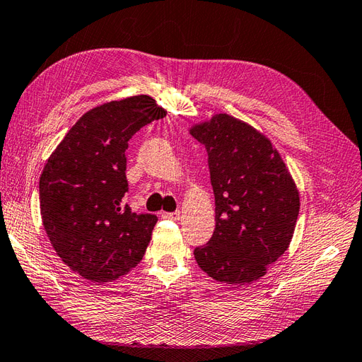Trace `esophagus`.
Segmentation results:
<instances>
[{
	"label": "esophagus",
	"instance_id": "obj_1",
	"mask_svg": "<svg viewBox=\"0 0 362 362\" xmlns=\"http://www.w3.org/2000/svg\"><path fill=\"white\" fill-rule=\"evenodd\" d=\"M163 217H164V218H170V221H178V218L181 217V213H180V211H172V213H163Z\"/></svg>",
	"mask_w": 362,
	"mask_h": 362
}]
</instances>
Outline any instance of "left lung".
Returning <instances> with one entry per match:
<instances>
[{"label":"left lung","instance_id":"1","mask_svg":"<svg viewBox=\"0 0 362 362\" xmlns=\"http://www.w3.org/2000/svg\"><path fill=\"white\" fill-rule=\"evenodd\" d=\"M190 134L206 149L216 201L214 233L196 262L218 282L250 284L287 250L299 192L270 140L246 122L221 113Z\"/></svg>","mask_w":362,"mask_h":362}]
</instances>
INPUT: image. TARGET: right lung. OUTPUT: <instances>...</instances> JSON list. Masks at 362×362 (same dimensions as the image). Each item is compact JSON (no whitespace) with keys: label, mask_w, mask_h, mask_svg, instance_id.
I'll use <instances>...</instances> for the list:
<instances>
[{"label":"right lung","mask_w":362,"mask_h":362,"mask_svg":"<svg viewBox=\"0 0 362 362\" xmlns=\"http://www.w3.org/2000/svg\"><path fill=\"white\" fill-rule=\"evenodd\" d=\"M166 116L148 95L131 96L83 115L40 175V214L49 242L71 270L112 282L144 258L156 214L124 204L128 140Z\"/></svg>","instance_id":"right-lung-1"}]
</instances>
